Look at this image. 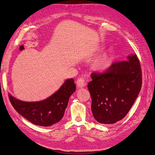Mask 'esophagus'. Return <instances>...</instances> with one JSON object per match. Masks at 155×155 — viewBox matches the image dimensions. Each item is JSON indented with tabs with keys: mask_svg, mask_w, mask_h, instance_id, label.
Returning <instances> with one entry per match:
<instances>
[{
	"mask_svg": "<svg viewBox=\"0 0 155 155\" xmlns=\"http://www.w3.org/2000/svg\"><path fill=\"white\" fill-rule=\"evenodd\" d=\"M76 84H77V86L78 88H82V87L85 86L86 83L82 78H80L78 79V80L76 81Z\"/></svg>",
	"mask_w": 155,
	"mask_h": 155,
	"instance_id": "esophagus-1",
	"label": "esophagus"
}]
</instances>
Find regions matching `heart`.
<instances>
[{"label": "heart", "mask_w": 155, "mask_h": 155, "mask_svg": "<svg viewBox=\"0 0 155 155\" xmlns=\"http://www.w3.org/2000/svg\"><path fill=\"white\" fill-rule=\"evenodd\" d=\"M111 64V61L107 55H104L97 59L93 64V67L97 71L104 72L109 68Z\"/></svg>", "instance_id": "obj_1"}]
</instances>
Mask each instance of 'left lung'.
<instances>
[{
	"instance_id": "8db88e82",
	"label": "left lung",
	"mask_w": 155,
	"mask_h": 155,
	"mask_svg": "<svg viewBox=\"0 0 155 155\" xmlns=\"http://www.w3.org/2000/svg\"><path fill=\"white\" fill-rule=\"evenodd\" d=\"M88 83L91 110L97 121L112 124L122 120L132 107L142 87V69L137 55L114 62L104 72H94Z\"/></svg>"
}]
</instances>
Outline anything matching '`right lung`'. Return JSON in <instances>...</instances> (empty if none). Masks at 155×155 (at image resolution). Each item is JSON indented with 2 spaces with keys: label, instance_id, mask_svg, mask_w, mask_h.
Wrapping results in <instances>:
<instances>
[{
  "label": "right lung",
  "instance_id": "right-lung-1",
  "mask_svg": "<svg viewBox=\"0 0 155 155\" xmlns=\"http://www.w3.org/2000/svg\"><path fill=\"white\" fill-rule=\"evenodd\" d=\"M76 91V85L71 78L63 83L59 90L47 99L38 102H26L9 94V99L18 113L31 123L48 127L58 123L64 116L69 97Z\"/></svg>",
  "mask_w": 155,
  "mask_h": 155
}]
</instances>
